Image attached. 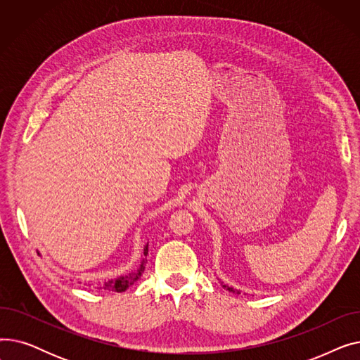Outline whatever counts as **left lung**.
I'll return each instance as SVG.
<instances>
[{
  "instance_id": "1",
  "label": "left lung",
  "mask_w": 360,
  "mask_h": 360,
  "mask_svg": "<svg viewBox=\"0 0 360 360\" xmlns=\"http://www.w3.org/2000/svg\"><path fill=\"white\" fill-rule=\"evenodd\" d=\"M223 288H226V289H228L229 292H233V293H239L238 290H235V289H232V288H229V286H226V285H223Z\"/></svg>"
}]
</instances>
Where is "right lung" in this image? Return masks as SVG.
<instances>
[{"mask_svg":"<svg viewBox=\"0 0 360 360\" xmlns=\"http://www.w3.org/2000/svg\"><path fill=\"white\" fill-rule=\"evenodd\" d=\"M147 254H148V243L144 247V257H146ZM144 264H146V259H143L141 266H140L137 270L131 271L129 274L122 276V277H120V278L109 280V281L103 283V285L101 286V289H103V290H110V292H118V293H120V292H125L129 286L134 285V283L141 277V274L144 273V269H146Z\"/></svg>","mask_w":360,"mask_h":360,"instance_id":"obj_1","label":"right lung"}]
</instances>
